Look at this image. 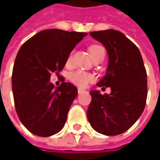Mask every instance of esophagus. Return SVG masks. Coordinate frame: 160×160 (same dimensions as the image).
Here are the masks:
<instances>
[{
    "label": "esophagus",
    "instance_id": "1",
    "mask_svg": "<svg viewBox=\"0 0 160 160\" xmlns=\"http://www.w3.org/2000/svg\"><path fill=\"white\" fill-rule=\"evenodd\" d=\"M85 92L84 89H82V88H78V93L79 94L81 93V92Z\"/></svg>",
    "mask_w": 160,
    "mask_h": 160
}]
</instances>
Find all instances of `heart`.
Segmentation results:
<instances>
[{
	"instance_id": "b5f03b06",
	"label": "heart",
	"mask_w": 160,
	"mask_h": 160,
	"mask_svg": "<svg viewBox=\"0 0 160 160\" xmlns=\"http://www.w3.org/2000/svg\"><path fill=\"white\" fill-rule=\"evenodd\" d=\"M89 51H90L91 56H92L94 60L97 59L100 56H105V49L103 46L99 45V44H93L89 47ZM72 53L69 54V56L67 58V65H69L71 62H72ZM69 80L75 84L77 86L80 87H86L88 84L93 81L94 75L92 73H89V72H86L84 70H75L69 74Z\"/></svg>"
}]
</instances>
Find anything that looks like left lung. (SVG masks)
Segmentation results:
<instances>
[{
	"mask_svg": "<svg viewBox=\"0 0 160 160\" xmlns=\"http://www.w3.org/2000/svg\"><path fill=\"white\" fill-rule=\"evenodd\" d=\"M90 35L104 44L109 56L107 73L98 87H111V92H91L87 118L98 133L118 135L132 127L144 111L147 71L137 46L122 32L105 30Z\"/></svg>",
	"mask_w": 160,
	"mask_h": 160,
	"instance_id": "obj_1",
	"label": "left lung"
}]
</instances>
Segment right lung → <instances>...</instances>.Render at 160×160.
Segmentation results:
<instances>
[{
	"mask_svg": "<svg viewBox=\"0 0 160 160\" xmlns=\"http://www.w3.org/2000/svg\"><path fill=\"white\" fill-rule=\"evenodd\" d=\"M87 33L59 29L42 31L20 47L12 75L17 115L28 130L42 137L58 133L78 93L76 87L50 83L51 73L59 74L67 58Z\"/></svg>",
	"mask_w": 160,
	"mask_h": 160,
	"instance_id": "add662e5",
	"label": "right lung"
}]
</instances>
